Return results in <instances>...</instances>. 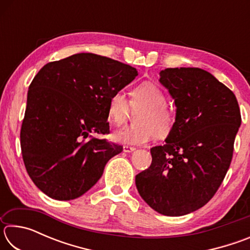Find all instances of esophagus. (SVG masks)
Wrapping results in <instances>:
<instances>
[{
    "label": "esophagus",
    "mask_w": 250,
    "mask_h": 250,
    "mask_svg": "<svg viewBox=\"0 0 250 250\" xmlns=\"http://www.w3.org/2000/svg\"><path fill=\"white\" fill-rule=\"evenodd\" d=\"M134 150H135L134 146H124V152H125V153H130V152H133Z\"/></svg>",
    "instance_id": "esophagus-1"
}]
</instances>
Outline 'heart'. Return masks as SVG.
I'll return each instance as SVG.
<instances>
[{"label":"heart","instance_id":"b5f03b06","mask_svg":"<svg viewBox=\"0 0 250 250\" xmlns=\"http://www.w3.org/2000/svg\"><path fill=\"white\" fill-rule=\"evenodd\" d=\"M167 105L163 91L152 83H143L131 92V101L122 91H116L109 99V120L124 125L132 111L142 109L137 116L139 124L126 125L112 134L113 141L122 145L139 146L151 141L156 134L167 135L172 128L173 117Z\"/></svg>","mask_w":250,"mask_h":250}]
</instances>
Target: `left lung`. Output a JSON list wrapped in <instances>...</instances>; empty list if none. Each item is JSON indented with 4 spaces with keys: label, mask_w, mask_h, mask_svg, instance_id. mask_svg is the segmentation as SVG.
I'll return each instance as SVG.
<instances>
[{
    "label": "left lung",
    "mask_w": 250,
    "mask_h": 250,
    "mask_svg": "<svg viewBox=\"0 0 250 250\" xmlns=\"http://www.w3.org/2000/svg\"><path fill=\"white\" fill-rule=\"evenodd\" d=\"M159 82L174 100L175 121L166 143L151 149V166L135 176V186L155 211L182 216L221 186L242 117L234 92L204 69L167 68Z\"/></svg>",
    "instance_id": "obj_1"
}]
</instances>
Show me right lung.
Returning a JSON list of instances; mask_svg holds the SVG:
<instances>
[{"instance_id":"1","label":"right lung","mask_w":250,"mask_h":250,"mask_svg":"<svg viewBox=\"0 0 250 250\" xmlns=\"http://www.w3.org/2000/svg\"><path fill=\"white\" fill-rule=\"evenodd\" d=\"M137 76L133 67L91 53L48 62L37 73L27 92L21 147L42 192L70 201L98 182L122 146L91 134L109 132L110 97Z\"/></svg>"}]
</instances>
